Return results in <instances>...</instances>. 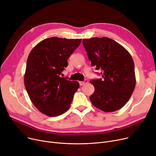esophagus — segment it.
<instances>
[{"label":"esophagus","instance_id":"obj_1","mask_svg":"<svg viewBox=\"0 0 156 156\" xmlns=\"http://www.w3.org/2000/svg\"><path fill=\"white\" fill-rule=\"evenodd\" d=\"M88 83V80H84V81H80L79 82V84H80V86H83V85H84L85 84H86V83Z\"/></svg>","mask_w":156,"mask_h":156}]
</instances>
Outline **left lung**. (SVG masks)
Instances as JSON below:
<instances>
[{
    "mask_svg": "<svg viewBox=\"0 0 156 156\" xmlns=\"http://www.w3.org/2000/svg\"><path fill=\"white\" fill-rule=\"evenodd\" d=\"M83 46L91 66L101 70V78L91 80L92 104L107 112L121 108L136 85L135 65L129 52L115 41L103 37L84 39Z\"/></svg>",
    "mask_w": 156,
    "mask_h": 156,
    "instance_id": "1",
    "label": "left lung"
}]
</instances>
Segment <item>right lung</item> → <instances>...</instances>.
I'll return each mask as SVG.
<instances>
[{
    "label": "right lung",
    "mask_w": 156,
    "mask_h": 156,
    "mask_svg": "<svg viewBox=\"0 0 156 156\" xmlns=\"http://www.w3.org/2000/svg\"><path fill=\"white\" fill-rule=\"evenodd\" d=\"M81 41L53 37L41 41L30 53L24 84L33 104L42 114L55 117L70 108L79 84L60 75Z\"/></svg>",
    "instance_id": "obj_1"
}]
</instances>
